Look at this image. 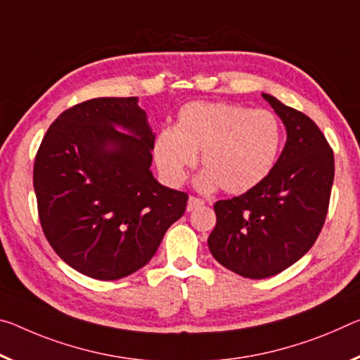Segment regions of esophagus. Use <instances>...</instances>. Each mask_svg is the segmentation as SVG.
Returning a JSON list of instances; mask_svg holds the SVG:
<instances>
[{
	"instance_id": "obj_1",
	"label": "esophagus",
	"mask_w": 360,
	"mask_h": 360,
	"mask_svg": "<svg viewBox=\"0 0 360 360\" xmlns=\"http://www.w3.org/2000/svg\"><path fill=\"white\" fill-rule=\"evenodd\" d=\"M205 202L202 200V198H198V197H193V195H191L189 197V202H187V211H193L195 208H198V207H202Z\"/></svg>"
}]
</instances>
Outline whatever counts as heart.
<instances>
[{
    "label": "heart",
    "instance_id": "1",
    "mask_svg": "<svg viewBox=\"0 0 360 360\" xmlns=\"http://www.w3.org/2000/svg\"><path fill=\"white\" fill-rule=\"evenodd\" d=\"M281 138V127L269 110L227 102H189L181 107L174 127L160 129L153 157L165 179L181 184L202 152L207 169L198 186L243 193L271 173Z\"/></svg>",
    "mask_w": 360,
    "mask_h": 360
}]
</instances>
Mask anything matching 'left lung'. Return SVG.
I'll return each mask as SVG.
<instances>
[{
	"mask_svg": "<svg viewBox=\"0 0 360 360\" xmlns=\"http://www.w3.org/2000/svg\"><path fill=\"white\" fill-rule=\"evenodd\" d=\"M287 128L271 173L242 195L214 203L208 237L214 259L247 278H266L309 252L327 218L335 157L322 131L303 112L262 94Z\"/></svg>",
	"mask_w": 360,
	"mask_h": 360,
	"instance_id": "1",
	"label": "left lung"
}]
</instances>
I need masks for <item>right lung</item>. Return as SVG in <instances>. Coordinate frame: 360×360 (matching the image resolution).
<instances>
[{
	"instance_id": "right-lung-1",
	"label": "right lung",
	"mask_w": 360,
	"mask_h": 360,
	"mask_svg": "<svg viewBox=\"0 0 360 360\" xmlns=\"http://www.w3.org/2000/svg\"><path fill=\"white\" fill-rule=\"evenodd\" d=\"M153 142L138 98L84 101L46 131L33 167L38 216L51 247L75 271L98 281L129 276L184 214L189 195L150 173Z\"/></svg>"
}]
</instances>
